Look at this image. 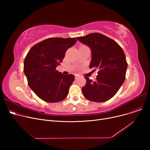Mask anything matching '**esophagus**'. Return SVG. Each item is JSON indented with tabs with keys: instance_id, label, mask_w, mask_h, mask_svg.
I'll list each match as a JSON object with an SVG mask.
<instances>
[{
	"instance_id": "1",
	"label": "esophagus",
	"mask_w": 150,
	"mask_h": 150,
	"mask_svg": "<svg viewBox=\"0 0 150 150\" xmlns=\"http://www.w3.org/2000/svg\"><path fill=\"white\" fill-rule=\"evenodd\" d=\"M78 77H79V75H75V79H77Z\"/></svg>"
}]
</instances>
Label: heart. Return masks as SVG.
Wrapping results in <instances>:
<instances>
[{"label": "heart", "instance_id": "heart-1", "mask_svg": "<svg viewBox=\"0 0 150 150\" xmlns=\"http://www.w3.org/2000/svg\"><path fill=\"white\" fill-rule=\"evenodd\" d=\"M81 46H84V45H81Z\"/></svg>", "mask_w": 150, "mask_h": 150}]
</instances>
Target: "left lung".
Listing matches in <instances>:
<instances>
[{"label": "left lung", "mask_w": 150, "mask_h": 150, "mask_svg": "<svg viewBox=\"0 0 150 150\" xmlns=\"http://www.w3.org/2000/svg\"><path fill=\"white\" fill-rule=\"evenodd\" d=\"M90 47L92 58L89 68L98 70L95 81L84 76V97L89 101L105 102L112 98L125 80L128 64L122 47L113 39L98 33L77 37Z\"/></svg>", "instance_id": "obj_1"}]
</instances>
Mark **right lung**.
I'll return each instance as SVG.
<instances>
[{"mask_svg": "<svg viewBox=\"0 0 150 150\" xmlns=\"http://www.w3.org/2000/svg\"><path fill=\"white\" fill-rule=\"evenodd\" d=\"M76 42L75 38H50L35 44L28 52L23 72L30 88L41 100L56 103L67 97L75 76L63 75L56 68Z\"/></svg>", "mask_w": 150, "mask_h": 150, "instance_id": "add662e5", "label": "right lung"}]
</instances>
